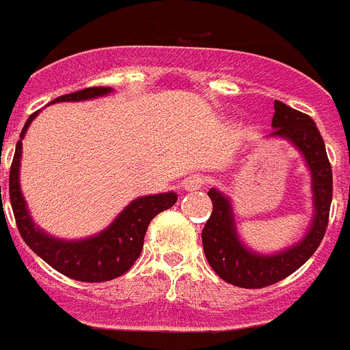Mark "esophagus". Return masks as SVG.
<instances>
[{"label":"esophagus","mask_w":350,"mask_h":350,"mask_svg":"<svg viewBox=\"0 0 350 350\" xmlns=\"http://www.w3.org/2000/svg\"><path fill=\"white\" fill-rule=\"evenodd\" d=\"M204 185V178L203 176H198V174H192L189 176L187 180L183 181V189L189 190V192H192V190H200L201 187Z\"/></svg>","instance_id":"obj_1"}]
</instances>
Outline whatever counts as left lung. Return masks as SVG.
Here are the masks:
<instances>
[{
  "instance_id": "left-lung-1",
  "label": "left lung",
  "mask_w": 350,
  "mask_h": 350,
  "mask_svg": "<svg viewBox=\"0 0 350 350\" xmlns=\"http://www.w3.org/2000/svg\"><path fill=\"white\" fill-rule=\"evenodd\" d=\"M271 126L273 131L269 136L291 142L302 152L311 170L313 223L302 241H298L291 248L273 255L255 254L241 243L228 198L219 190L210 189L208 196L214 208L201 234L204 255L215 273L237 288H266L289 277L317 252L327 230L332 201V170L317 124L311 116L275 100Z\"/></svg>"
}]
</instances>
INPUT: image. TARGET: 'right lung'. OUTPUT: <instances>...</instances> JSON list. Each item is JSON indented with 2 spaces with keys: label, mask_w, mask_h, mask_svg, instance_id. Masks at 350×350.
<instances>
[{
  "label": "right lung",
  "mask_w": 350,
  "mask_h": 350,
  "mask_svg": "<svg viewBox=\"0 0 350 350\" xmlns=\"http://www.w3.org/2000/svg\"><path fill=\"white\" fill-rule=\"evenodd\" d=\"M109 92L111 88L104 86L86 88L81 92L57 96L53 102L88 100V98L107 95ZM37 115H39V111L28 116L27 124L19 135L21 140L25 138L28 126L32 124ZM21 140L16 144V152H14L12 165H10L8 196H10L14 217H16V224H18L23 241L44 262L50 264L59 273L66 275L73 280L106 282V280H113V278L126 273L127 269L135 264L136 258L140 257L142 248H144V237H146L147 226L152 221V217H156L163 210L170 208L178 201V196L174 192H167V194L136 198L100 234L82 241L55 239L52 235L44 234L41 228H37L30 214H28L27 201L23 198L21 187H19Z\"/></svg>",
  "instance_id": "right-lung-1"
}]
</instances>
